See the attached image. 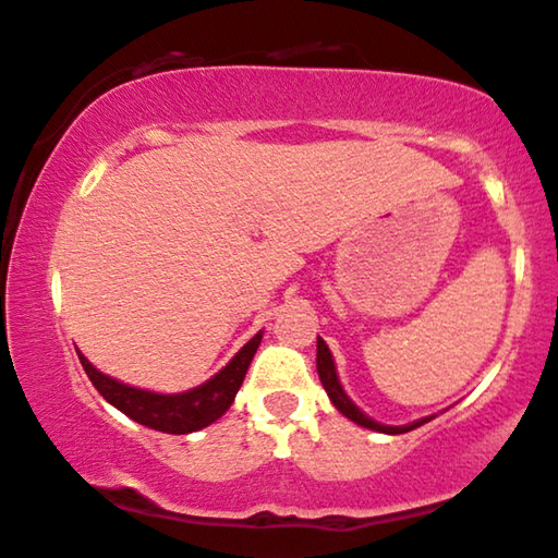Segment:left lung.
Instances as JSON below:
<instances>
[{
	"label": "left lung",
	"instance_id": "1",
	"mask_svg": "<svg viewBox=\"0 0 558 558\" xmlns=\"http://www.w3.org/2000/svg\"><path fill=\"white\" fill-rule=\"evenodd\" d=\"M318 376H320V384H323V388H326V393H328V398L332 401V405H336V409L343 413L345 418L355 421L363 428L380 430V434H393L396 436V434H405V430L418 428V426H423V423L430 421V418H423V421L411 423V426H384V423L371 421L368 415L355 409V405L351 403V398H348L343 393V388H340L338 376H336V365H332V355L328 351V345L323 343V338H318Z\"/></svg>",
	"mask_w": 558,
	"mask_h": 558
}]
</instances>
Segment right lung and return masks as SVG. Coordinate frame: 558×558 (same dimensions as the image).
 I'll use <instances>...</instances> for the list:
<instances>
[{"label":"right lung","instance_id":"1","mask_svg":"<svg viewBox=\"0 0 558 558\" xmlns=\"http://www.w3.org/2000/svg\"><path fill=\"white\" fill-rule=\"evenodd\" d=\"M260 338L263 336L257 332L255 338L247 340L243 351H240L218 376L207 380V384L178 396H160L149 393V390L124 386L120 380L99 373L82 353L77 355L87 378L93 380V386L102 393L107 403H112L114 409H120L124 415H130L132 421L143 423L147 428L182 436L210 426V423L218 421L220 415L230 409V403L235 401L238 388L243 386L247 368H251V361L257 345H260Z\"/></svg>","mask_w":558,"mask_h":558}]
</instances>
